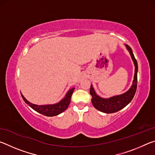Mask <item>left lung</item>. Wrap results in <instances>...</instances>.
<instances>
[{
	"mask_svg": "<svg viewBox=\"0 0 155 155\" xmlns=\"http://www.w3.org/2000/svg\"><path fill=\"white\" fill-rule=\"evenodd\" d=\"M125 46L127 47V49L129 52L131 58L135 65V74L134 78H133V84L131 85L129 90L126 91L124 94H120V95L114 96L110 97L108 98H104L99 96L96 93L95 90L93 87L92 85H91L90 87V94L92 98H91V103L93 106L95 107L98 111L105 113V114H112L120 111L122 109L124 108L127 104L130 103L133 97L135 96V94L137 90V71H138V65L137 62L129 46L127 44H125Z\"/></svg>",
	"mask_w": 155,
	"mask_h": 155,
	"instance_id": "8db88e82",
	"label": "left lung"
}]
</instances>
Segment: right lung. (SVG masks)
<instances>
[{
  "label": "right lung",
  "mask_w": 155,
  "mask_h": 155,
  "mask_svg": "<svg viewBox=\"0 0 155 155\" xmlns=\"http://www.w3.org/2000/svg\"><path fill=\"white\" fill-rule=\"evenodd\" d=\"M74 87H73L67 91L65 97L61 99L59 103L52 104H44V105H38L30 103L26 99L24 96L21 94L23 100L27 103L28 106L31 107L33 109L35 110V111L40 113L46 116H55V115H59L64 112L65 110H66L68 107L69 106L70 101H71V97L73 92H74Z\"/></svg>",
  "instance_id": "1"
}]
</instances>
